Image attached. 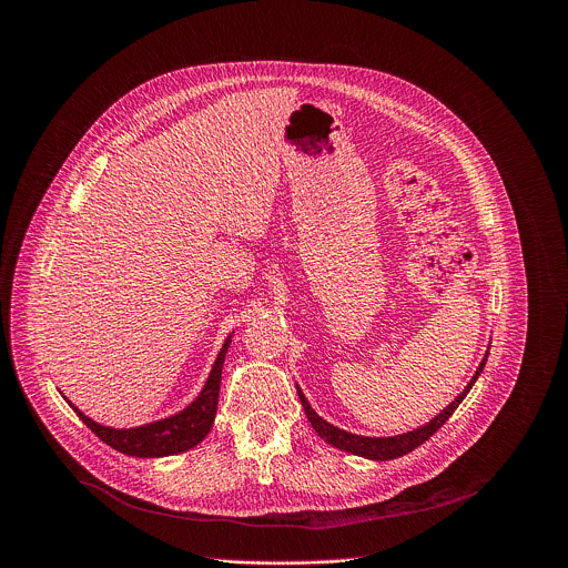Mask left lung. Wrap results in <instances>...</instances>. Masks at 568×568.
Masks as SVG:
<instances>
[{"instance_id":"1","label":"left lung","mask_w":568,"mask_h":568,"mask_svg":"<svg viewBox=\"0 0 568 568\" xmlns=\"http://www.w3.org/2000/svg\"><path fill=\"white\" fill-rule=\"evenodd\" d=\"M485 362H488V353H485L483 362L478 364L474 377L467 382V386L463 388V393L449 404L447 409H443L434 420H429L427 425L414 429V432H407V434H399V436H388V438H371V436H357V434H351V432H344L331 423L323 420L312 407L310 402L305 399L303 390L296 386V393L301 397V404H303V412L310 420V425L314 427V432L326 440L328 445L342 449V452H348V454H355V456H364V458H371V460H390V458H399L404 454L414 452L416 447H420L425 440H429L449 418L452 414L458 409V404L465 399V395L469 393V388L474 386V382L478 379V375L483 373V366Z\"/></svg>"}]
</instances>
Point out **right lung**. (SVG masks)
Wrapping results in <instances>:
<instances>
[{"instance_id":"obj_1","label":"right lung","mask_w":568,"mask_h":568,"mask_svg":"<svg viewBox=\"0 0 568 568\" xmlns=\"http://www.w3.org/2000/svg\"><path fill=\"white\" fill-rule=\"evenodd\" d=\"M229 344H231V335L226 337L224 346L220 348L217 359L211 368V375H209L202 393L189 404L184 412H180L171 418L148 423V425L132 427V429H112V427L94 423L83 412L75 409L67 397L64 399L69 402V407L78 414L80 420H83L103 443H108L112 449H116L121 454L139 456V458H159V456L182 454L186 449H193L197 443H202L213 427L215 412H217V397H220L222 364H224Z\"/></svg>"}]
</instances>
